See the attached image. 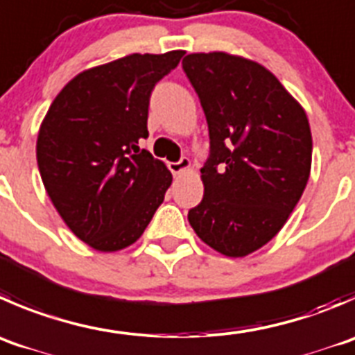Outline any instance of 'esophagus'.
<instances>
[{"mask_svg": "<svg viewBox=\"0 0 355 355\" xmlns=\"http://www.w3.org/2000/svg\"><path fill=\"white\" fill-rule=\"evenodd\" d=\"M189 166H191V161H189V157H182V159H178L177 163H168V168H170V171L173 175H178V173H182V171L189 170Z\"/></svg>", "mask_w": 355, "mask_h": 355, "instance_id": "1", "label": "esophagus"}]
</instances>
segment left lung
<instances>
[{"label":"left lung","instance_id":"1","mask_svg":"<svg viewBox=\"0 0 355 355\" xmlns=\"http://www.w3.org/2000/svg\"><path fill=\"white\" fill-rule=\"evenodd\" d=\"M182 67L209 132L205 196L189 223L218 253L246 257L283 229L304 194L312 163L307 114L253 60L211 51L187 55Z\"/></svg>","mask_w":355,"mask_h":355}]
</instances>
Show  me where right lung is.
<instances>
[{
  "label": "right lung",
  "mask_w": 355,
  "mask_h": 355,
  "mask_svg": "<svg viewBox=\"0 0 355 355\" xmlns=\"http://www.w3.org/2000/svg\"><path fill=\"white\" fill-rule=\"evenodd\" d=\"M184 53H133L83 71L41 123V180L62 220L94 250L135 243L171 185L170 170L139 142L149 135L154 86Z\"/></svg>",
  "instance_id": "1"
}]
</instances>
